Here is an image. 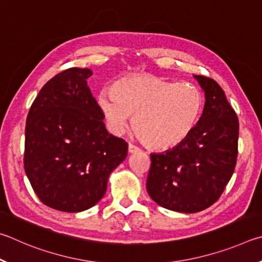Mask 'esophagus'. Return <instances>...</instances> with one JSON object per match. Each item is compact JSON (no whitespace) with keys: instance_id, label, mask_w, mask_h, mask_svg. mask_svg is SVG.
Returning <instances> with one entry per match:
<instances>
[{"instance_id":"1","label":"esophagus","mask_w":262,"mask_h":262,"mask_svg":"<svg viewBox=\"0 0 262 262\" xmlns=\"http://www.w3.org/2000/svg\"><path fill=\"white\" fill-rule=\"evenodd\" d=\"M139 148L137 147V146H135V145H132V144H128V153L130 154H134V153H137V152H139Z\"/></svg>"}]
</instances>
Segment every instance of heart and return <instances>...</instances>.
I'll return each instance as SVG.
<instances>
[{
  "label": "heart",
  "mask_w": 262,
  "mask_h": 262,
  "mask_svg": "<svg viewBox=\"0 0 262 262\" xmlns=\"http://www.w3.org/2000/svg\"><path fill=\"white\" fill-rule=\"evenodd\" d=\"M98 104L112 132L134 125L150 149L167 150L183 143L199 121L204 99L189 82L139 73L121 78L98 95Z\"/></svg>",
  "instance_id": "b5f03b06"
}]
</instances>
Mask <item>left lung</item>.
Returning a JSON list of instances; mask_svg holds the SVG:
<instances>
[{
  "instance_id": "1",
  "label": "left lung",
  "mask_w": 262,
  "mask_h": 262,
  "mask_svg": "<svg viewBox=\"0 0 262 262\" xmlns=\"http://www.w3.org/2000/svg\"><path fill=\"white\" fill-rule=\"evenodd\" d=\"M205 107L190 136L172 149L150 154L147 192L163 208L196 213L212 206L235 171L239 123L216 81L193 76Z\"/></svg>"
}]
</instances>
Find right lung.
Listing matches in <instances>:
<instances>
[{"label": "right lung", "mask_w": 262, "mask_h": 262, "mask_svg": "<svg viewBox=\"0 0 262 262\" xmlns=\"http://www.w3.org/2000/svg\"><path fill=\"white\" fill-rule=\"evenodd\" d=\"M91 69L53 77L26 119L24 168L38 198L50 208L78 213L103 198L109 175L127 155V144L109 135L87 86Z\"/></svg>", "instance_id": "right-lung-1"}]
</instances>
